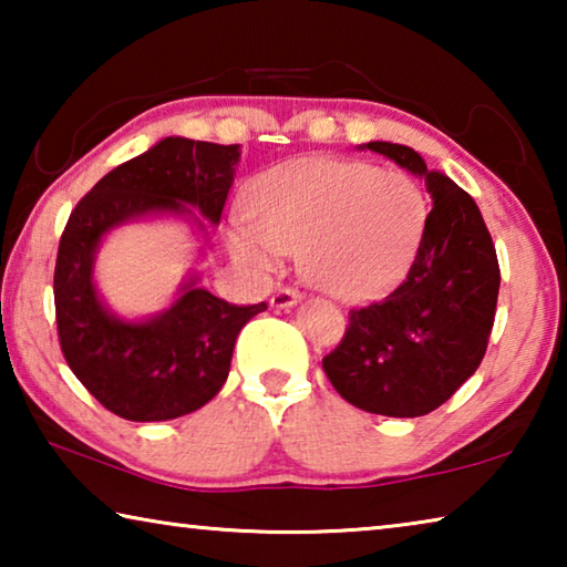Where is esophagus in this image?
Masks as SVG:
<instances>
[{
	"label": "esophagus",
	"instance_id": "obj_1",
	"mask_svg": "<svg viewBox=\"0 0 567 567\" xmlns=\"http://www.w3.org/2000/svg\"><path fill=\"white\" fill-rule=\"evenodd\" d=\"M302 300V295L297 290H280L272 295V307H277V310H287V307H292Z\"/></svg>",
	"mask_w": 567,
	"mask_h": 567
}]
</instances>
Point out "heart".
<instances>
[{
  "instance_id": "obj_1",
  "label": "heart",
  "mask_w": 567,
  "mask_h": 567,
  "mask_svg": "<svg viewBox=\"0 0 567 567\" xmlns=\"http://www.w3.org/2000/svg\"><path fill=\"white\" fill-rule=\"evenodd\" d=\"M249 213L255 223H235L229 233L237 262L265 275L300 249L307 282L362 302L392 290L415 262L427 197L405 172L310 157L257 182Z\"/></svg>"
}]
</instances>
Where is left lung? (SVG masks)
Returning a JSON list of instances; mask_svg holds the SVG:
<instances>
[{"instance_id": "1", "label": "left lung", "mask_w": 567, "mask_h": 567, "mask_svg": "<svg viewBox=\"0 0 567 567\" xmlns=\"http://www.w3.org/2000/svg\"><path fill=\"white\" fill-rule=\"evenodd\" d=\"M425 179L433 209L410 272L382 302L350 312L342 342L322 360L332 388L364 412L420 417L443 405L483 362L501 267L475 199L415 150L368 142Z\"/></svg>"}]
</instances>
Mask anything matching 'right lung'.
I'll use <instances>...</instances> for the list:
<instances>
[{"instance_id":"add662e5","label":"right lung","mask_w":567,"mask_h":567,"mask_svg":"<svg viewBox=\"0 0 567 567\" xmlns=\"http://www.w3.org/2000/svg\"><path fill=\"white\" fill-rule=\"evenodd\" d=\"M237 162L239 145L165 137L114 167L72 209L54 267L56 332L76 380L114 415L159 422L207 405L229 375L239 330L267 310L219 300L189 272L169 307L127 320L94 282L102 239L127 223L177 217L207 239Z\"/></svg>"}]
</instances>
